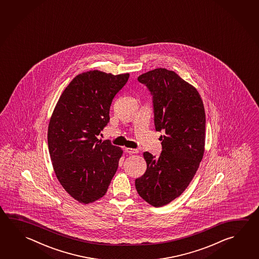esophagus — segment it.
I'll use <instances>...</instances> for the list:
<instances>
[{"label": "esophagus", "instance_id": "obj_1", "mask_svg": "<svg viewBox=\"0 0 259 259\" xmlns=\"http://www.w3.org/2000/svg\"><path fill=\"white\" fill-rule=\"evenodd\" d=\"M124 151L129 154H137L138 153V150L135 149V148H125Z\"/></svg>", "mask_w": 259, "mask_h": 259}]
</instances>
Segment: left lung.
Segmentation results:
<instances>
[{"label": "left lung", "mask_w": 259, "mask_h": 259, "mask_svg": "<svg viewBox=\"0 0 259 259\" xmlns=\"http://www.w3.org/2000/svg\"><path fill=\"white\" fill-rule=\"evenodd\" d=\"M138 81L153 96L154 122L162 152L144 153L147 168L136 179V188L153 206L167 204L190 184L203 158L205 114L199 93L178 74L164 68L141 74Z\"/></svg>", "instance_id": "left-lung-1"}]
</instances>
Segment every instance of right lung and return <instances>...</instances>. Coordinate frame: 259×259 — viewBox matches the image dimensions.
Listing matches in <instances>:
<instances>
[{"instance_id":"right-lung-1","label":"right lung","mask_w":259,"mask_h":259,"mask_svg":"<svg viewBox=\"0 0 259 259\" xmlns=\"http://www.w3.org/2000/svg\"><path fill=\"white\" fill-rule=\"evenodd\" d=\"M129 73L98 70L78 74L60 96L48 126V147L55 175L69 195L82 204L105 195L123 150L98 139L109 123L114 96Z\"/></svg>"}]
</instances>
